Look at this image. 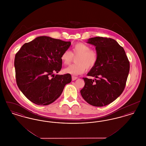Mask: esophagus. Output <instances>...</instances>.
<instances>
[{"instance_id": "esophagus-1", "label": "esophagus", "mask_w": 146, "mask_h": 146, "mask_svg": "<svg viewBox=\"0 0 146 146\" xmlns=\"http://www.w3.org/2000/svg\"><path fill=\"white\" fill-rule=\"evenodd\" d=\"M78 79V77H76V76H72V81H74V80H76Z\"/></svg>"}]
</instances>
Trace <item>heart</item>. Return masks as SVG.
<instances>
[{"label":"heart","mask_w":146,"mask_h":146,"mask_svg":"<svg viewBox=\"0 0 146 146\" xmlns=\"http://www.w3.org/2000/svg\"><path fill=\"white\" fill-rule=\"evenodd\" d=\"M73 57H77L75 61L76 64L70 65L63 70L65 73L73 76L83 74L86 69L90 70L95 66L98 60L97 52L83 42L75 44L71 51H64L61 55V60L64 64L68 65L72 62Z\"/></svg>","instance_id":"obj_1"}]
</instances>
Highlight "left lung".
Listing matches in <instances>:
<instances>
[{
    "mask_svg": "<svg viewBox=\"0 0 146 146\" xmlns=\"http://www.w3.org/2000/svg\"><path fill=\"white\" fill-rule=\"evenodd\" d=\"M87 43L96 47L98 60L87 74L95 79L83 78L85 85L80 94L88 104L102 107L113 102L123 92L130 63L124 49L111 38L96 36L89 38Z\"/></svg>",
    "mask_w": 146,
    "mask_h": 146,
    "instance_id": "left-lung-1",
    "label": "left lung"
}]
</instances>
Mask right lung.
Segmentation results:
<instances>
[{"mask_svg":"<svg viewBox=\"0 0 146 146\" xmlns=\"http://www.w3.org/2000/svg\"><path fill=\"white\" fill-rule=\"evenodd\" d=\"M70 45V42L41 36L25 43L16 53L14 66L17 85L31 102L41 106L51 104L71 82L70 74H54L61 70V55Z\"/></svg>","mask_w":146,"mask_h":146,"instance_id":"obj_1","label":"right lung"}]
</instances>
